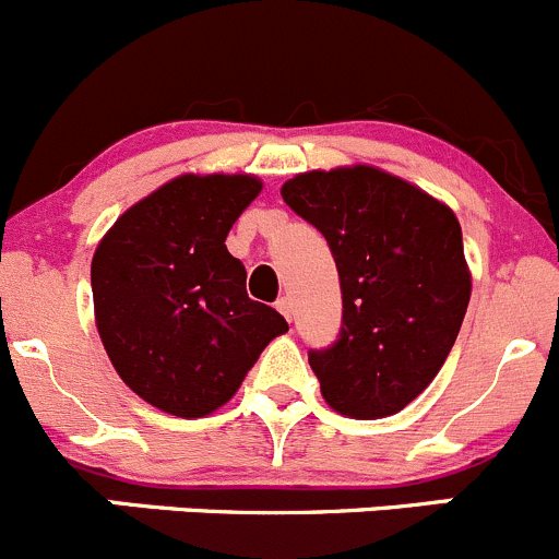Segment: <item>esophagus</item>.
<instances>
[{"instance_id":"obj_1","label":"esophagus","mask_w":559,"mask_h":559,"mask_svg":"<svg viewBox=\"0 0 559 559\" xmlns=\"http://www.w3.org/2000/svg\"><path fill=\"white\" fill-rule=\"evenodd\" d=\"M277 309L282 314H285L287 320H293V301L287 296H282V298H277Z\"/></svg>"}]
</instances>
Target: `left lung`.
I'll use <instances>...</instances> for the list:
<instances>
[{
    "instance_id": "8db88e82",
    "label": "left lung",
    "mask_w": 559,
    "mask_h": 559,
    "mask_svg": "<svg viewBox=\"0 0 559 559\" xmlns=\"http://www.w3.org/2000/svg\"><path fill=\"white\" fill-rule=\"evenodd\" d=\"M282 201L323 234L340 272V336L309 350L323 400L350 418L394 416L432 383L465 320L460 219L369 165L298 174Z\"/></svg>"
}]
</instances>
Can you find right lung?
I'll return each instance as SVG.
<instances>
[{
	"mask_svg": "<svg viewBox=\"0 0 559 559\" xmlns=\"http://www.w3.org/2000/svg\"><path fill=\"white\" fill-rule=\"evenodd\" d=\"M255 176H179L127 209L92 258L97 331L119 378L170 416L201 418L287 323L247 296L225 247L261 192Z\"/></svg>",
	"mask_w": 559,
	"mask_h": 559,
	"instance_id": "1",
	"label": "right lung"
}]
</instances>
